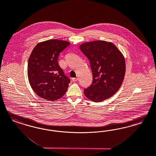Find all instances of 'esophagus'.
Instances as JSON below:
<instances>
[{
    "instance_id": "esophagus-1",
    "label": "esophagus",
    "mask_w": 156,
    "mask_h": 156,
    "mask_svg": "<svg viewBox=\"0 0 156 156\" xmlns=\"http://www.w3.org/2000/svg\"><path fill=\"white\" fill-rule=\"evenodd\" d=\"M78 78H72V80L73 82H75V81H78Z\"/></svg>"
}]
</instances>
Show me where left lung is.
Segmentation results:
<instances>
[{
    "instance_id": "8db88e82",
    "label": "left lung",
    "mask_w": 156,
    "mask_h": 156,
    "mask_svg": "<svg viewBox=\"0 0 156 156\" xmlns=\"http://www.w3.org/2000/svg\"><path fill=\"white\" fill-rule=\"evenodd\" d=\"M80 49L90 62L93 82L84 89L87 98L101 102L112 97L122 84L126 73L123 54L111 42L94 41L82 44Z\"/></svg>"
}]
</instances>
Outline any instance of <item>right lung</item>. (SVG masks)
Here are the masks:
<instances>
[{
    "label": "right lung",
    "instance_id": "1",
    "mask_svg": "<svg viewBox=\"0 0 156 156\" xmlns=\"http://www.w3.org/2000/svg\"><path fill=\"white\" fill-rule=\"evenodd\" d=\"M69 45L68 41L52 39L38 43L33 49L28 60L27 76L39 97L55 101L66 93L70 80L59 66L58 59Z\"/></svg>",
    "mask_w": 156,
    "mask_h": 156
}]
</instances>
